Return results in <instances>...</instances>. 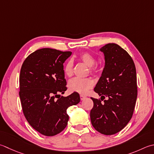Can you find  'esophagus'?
I'll list each match as a JSON object with an SVG mask.
<instances>
[{
	"mask_svg": "<svg viewBox=\"0 0 154 154\" xmlns=\"http://www.w3.org/2000/svg\"><path fill=\"white\" fill-rule=\"evenodd\" d=\"M86 98V97L85 95H80V99H81V100H83V99H85Z\"/></svg>",
	"mask_w": 154,
	"mask_h": 154,
	"instance_id": "1",
	"label": "esophagus"
}]
</instances>
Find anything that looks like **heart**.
Wrapping results in <instances>:
<instances>
[{"label": "heart", "mask_w": 154, "mask_h": 154, "mask_svg": "<svg viewBox=\"0 0 154 154\" xmlns=\"http://www.w3.org/2000/svg\"><path fill=\"white\" fill-rule=\"evenodd\" d=\"M78 58L89 67L90 72L93 73L97 70V67L95 64L96 60L91 53L83 52L79 54ZM63 71L67 77L72 76L73 73V63L71 60H69L65 63L63 67ZM93 84V81L89 78L75 77L69 81L68 87L71 91L85 94L89 89L92 88Z\"/></svg>", "instance_id": "obj_1"}]
</instances>
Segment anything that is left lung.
<instances>
[{
  "label": "left lung",
  "mask_w": 154,
  "mask_h": 154,
  "mask_svg": "<svg viewBox=\"0 0 154 154\" xmlns=\"http://www.w3.org/2000/svg\"><path fill=\"white\" fill-rule=\"evenodd\" d=\"M100 51L105 65L94 91L101 99L91 97L90 117L96 130L109 135L124 128L133 116L137 95L136 69L131 57L119 45L108 43Z\"/></svg>",
  "instance_id": "8db88e82"
}]
</instances>
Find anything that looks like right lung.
Segmentation results:
<instances>
[{
	"instance_id": "1",
	"label": "right lung",
	"mask_w": 154,
	"mask_h": 154,
	"mask_svg": "<svg viewBox=\"0 0 154 154\" xmlns=\"http://www.w3.org/2000/svg\"><path fill=\"white\" fill-rule=\"evenodd\" d=\"M71 51L43 48L26 57L20 69L19 84L22 109L26 119L36 131L53 136L67 125V109L80 101L78 93L63 97L67 90L63 63Z\"/></svg>"
}]
</instances>
